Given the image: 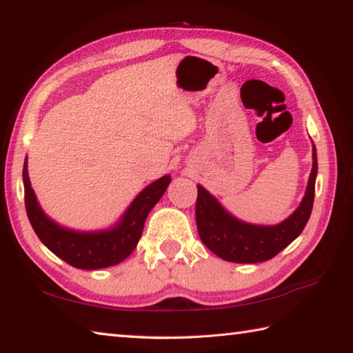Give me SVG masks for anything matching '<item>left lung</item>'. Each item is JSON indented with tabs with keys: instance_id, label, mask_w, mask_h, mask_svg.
<instances>
[{
	"instance_id": "obj_1",
	"label": "left lung",
	"mask_w": 353,
	"mask_h": 353,
	"mask_svg": "<svg viewBox=\"0 0 353 353\" xmlns=\"http://www.w3.org/2000/svg\"><path fill=\"white\" fill-rule=\"evenodd\" d=\"M312 157V172L303 202L292 216L278 225H253L236 219L216 201V197L197 185L196 222L202 242L219 258L238 264L264 262L283 252L301 234L312 213L318 171L315 145Z\"/></svg>"
}]
</instances>
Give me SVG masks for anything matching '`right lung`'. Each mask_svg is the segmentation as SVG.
Listing matches in <instances>:
<instances>
[{
    "instance_id": "obj_1",
    "label": "right lung",
    "mask_w": 353,
    "mask_h": 353,
    "mask_svg": "<svg viewBox=\"0 0 353 353\" xmlns=\"http://www.w3.org/2000/svg\"><path fill=\"white\" fill-rule=\"evenodd\" d=\"M23 182L26 211L30 225L40 241L69 265L81 270H97V268L119 264L132 253L142 236L146 216L163 196L171 177L163 176L150 183L134 199L119 223H115L112 228L91 233L74 232L60 227L44 214L30 187L28 162H24Z\"/></svg>"
}]
</instances>
